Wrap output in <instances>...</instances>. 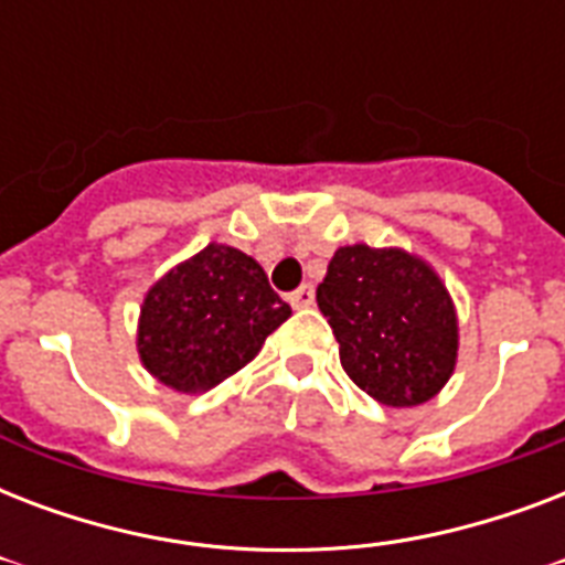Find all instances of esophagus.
Wrapping results in <instances>:
<instances>
[{
    "label": "esophagus",
    "instance_id": "34e87169",
    "mask_svg": "<svg viewBox=\"0 0 565 565\" xmlns=\"http://www.w3.org/2000/svg\"><path fill=\"white\" fill-rule=\"evenodd\" d=\"M287 301H290L296 310L310 308V305H313V287H310V284H301L299 290H292L290 296H287Z\"/></svg>",
    "mask_w": 565,
    "mask_h": 565
}]
</instances>
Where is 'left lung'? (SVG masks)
Returning <instances> with one entry per match:
<instances>
[{
    "label": "left lung",
    "mask_w": 565,
    "mask_h": 565,
    "mask_svg": "<svg viewBox=\"0 0 565 565\" xmlns=\"http://www.w3.org/2000/svg\"><path fill=\"white\" fill-rule=\"evenodd\" d=\"M317 305L334 328L345 375L375 402H428L455 370V305L434 269L402 248H337Z\"/></svg>",
    "instance_id": "obj_1"
}]
</instances>
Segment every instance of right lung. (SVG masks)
<instances>
[{"label":"right lung","instance_id":"add662e5","mask_svg":"<svg viewBox=\"0 0 565 565\" xmlns=\"http://www.w3.org/2000/svg\"><path fill=\"white\" fill-rule=\"evenodd\" d=\"M287 317L257 260L211 243L149 290L137 349L161 384L204 393L243 370Z\"/></svg>","mask_w":565,"mask_h":565}]
</instances>
